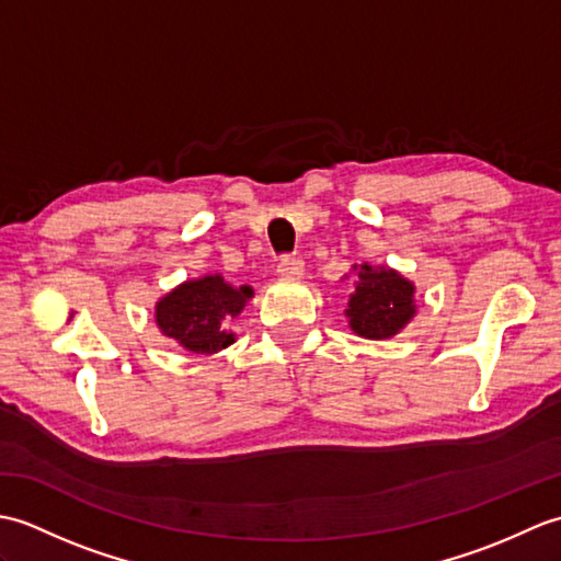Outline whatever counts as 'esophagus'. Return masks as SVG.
I'll use <instances>...</instances> for the list:
<instances>
[{
  "label": "esophagus",
  "instance_id": "34e87169",
  "mask_svg": "<svg viewBox=\"0 0 561 561\" xmlns=\"http://www.w3.org/2000/svg\"><path fill=\"white\" fill-rule=\"evenodd\" d=\"M277 272L282 277H301L304 274V262L299 257H291V255H284L277 265Z\"/></svg>",
  "mask_w": 561,
  "mask_h": 561
}]
</instances>
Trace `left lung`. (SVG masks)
I'll list each match as a JSON object with an SVG mask.
<instances>
[{
  "instance_id": "obj_1",
  "label": "left lung",
  "mask_w": 561,
  "mask_h": 561,
  "mask_svg": "<svg viewBox=\"0 0 561 561\" xmlns=\"http://www.w3.org/2000/svg\"><path fill=\"white\" fill-rule=\"evenodd\" d=\"M352 270H356V282L344 316L354 335L364 340L396 337L416 316L414 284L386 265L374 267L364 262Z\"/></svg>"
}]
</instances>
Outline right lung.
<instances>
[{
    "label": "right lung",
    "instance_id": "right-lung-1",
    "mask_svg": "<svg viewBox=\"0 0 561 561\" xmlns=\"http://www.w3.org/2000/svg\"><path fill=\"white\" fill-rule=\"evenodd\" d=\"M250 287H233L221 274L187 279L178 284L153 306V320L161 335L175 340L193 354H217L236 342L229 330L253 299Z\"/></svg>",
    "mask_w": 561,
    "mask_h": 561
}]
</instances>
